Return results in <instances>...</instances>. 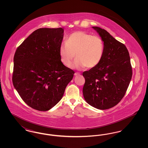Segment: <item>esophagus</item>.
Here are the masks:
<instances>
[{"instance_id": "esophagus-1", "label": "esophagus", "mask_w": 148, "mask_h": 148, "mask_svg": "<svg viewBox=\"0 0 148 148\" xmlns=\"http://www.w3.org/2000/svg\"><path fill=\"white\" fill-rule=\"evenodd\" d=\"M80 75V73H75V74H74V75L76 77V76H78V75Z\"/></svg>"}]
</instances>
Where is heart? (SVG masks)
Returning <instances> with one entry per match:
<instances>
[{"label":"heart","instance_id":"1","mask_svg":"<svg viewBox=\"0 0 148 148\" xmlns=\"http://www.w3.org/2000/svg\"><path fill=\"white\" fill-rule=\"evenodd\" d=\"M104 51V44L100 36L77 31L71 34L66 42L60 45L59 54L61 62L66 67L71 66L75 54L77 59L73 68H93L101 62Z\"/></svg>","mask_w":148,"mask_h":148}]
</instances>
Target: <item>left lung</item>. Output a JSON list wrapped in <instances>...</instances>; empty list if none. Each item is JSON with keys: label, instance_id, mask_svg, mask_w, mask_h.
Returning a JSON list of instances; mask_svg holds the SVG:
<instances>
[{"label": "left lung", "instance_id": "8db88e82", "mask_svg": "<svg viewBox=\"0 0 148 148\" xmlns=\"http://www.w3.org/2000/svg\"><path fill=\"white\" fill-rule=\"evenodd\" d=\"M104 44L103 57L97 66L83 73L85 101L90 106L105 110L117 105L124 97L132 77V67L125 45L106 30L92 27Z\"/></svg>", "mask_w": 148, "mask_h": 148}]
</instances>
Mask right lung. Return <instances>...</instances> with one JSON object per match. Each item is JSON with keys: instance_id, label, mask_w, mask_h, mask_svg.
<instances>
[{"instance_id": "1", "label": "right lung", "mask_w": 148, "mask_h": 148, "mask_svg": "<svg viewBox=\"0 0 148 148\" xmlns=\"http://www.w3.org/2000/svg\"><path fill=\"white\" fill-rule=\"evenodd\" d=\"M63 33L62 28L38 29L15 53L13 84L23 100L35 110L45 112L56 106L74 74L59 54Z\"/></svg>"}]
</instances>
